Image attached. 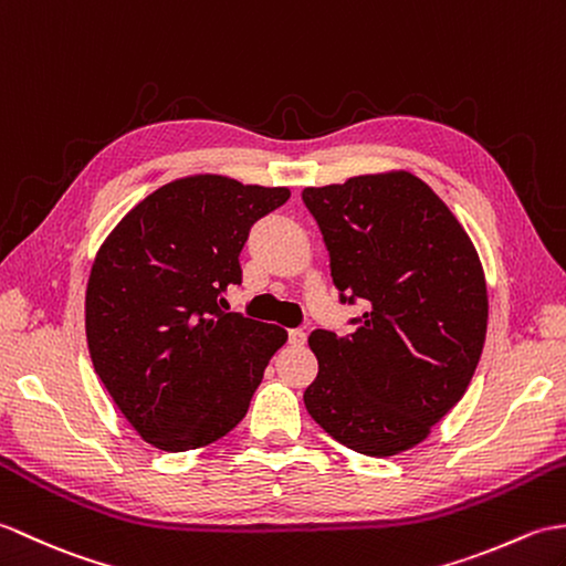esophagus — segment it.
Masks as SVG:
<instances>
[{
  "mask_svg": "<svg viewBox=\"0 0 566 566\" xmlns=\"http://www.w3.org/2000/svg\"><path fill=\"white\" fill-rule=\"evenodd\" d=\"M305 332L303 329H291L287 332V342H291L293 346H303L305 344Z\"/></svg>",
  "mask_w": 566,
  "mask_h": 566,
  "instance_id": "34e87169",
  "label": "esophagus"
}]
</instances>
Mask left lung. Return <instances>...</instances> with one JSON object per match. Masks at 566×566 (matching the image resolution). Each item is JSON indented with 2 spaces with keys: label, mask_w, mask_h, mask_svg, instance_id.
I'll return each mask as SVG.
<instances>
[{
  "label": "left lung",
  "mask_w": 566,
  "mask_h": 566,
  "mask_svg": "<svg viewBox=\"0 0 566 566\" xmlns=\"http://www.w3.org/2000/svg\"><path fill=\"white\" fill-rule=\"evenodd\" d=\"M342 303H368L346 336L317 329L310 417L370 458L419 446L480 363L489 297L480 254L450 208L411 171L307 186Z\"/></svg>",
  "instance_id": "8db88e82"
}]
</instances>
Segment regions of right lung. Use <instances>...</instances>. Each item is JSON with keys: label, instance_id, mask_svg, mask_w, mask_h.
<instances>
[{"label": "right lung", "instance_id": "1", "mask_svg": "<svg viewBox=\"0 0 566 566\" xmlns=\"http://www.w3.org/2000/svg\"><path fill=\"white\" fill-rule=\"evenodd\" d=\"M287 198L285 186L191 174L143 198L98 247L86 344L111 399L149 446L196 450L244 419L287 332L222 312V293L242 283L251 224Z\"/></svg>", "mask_w": 566, "mask_h": 566}]
</instances>
